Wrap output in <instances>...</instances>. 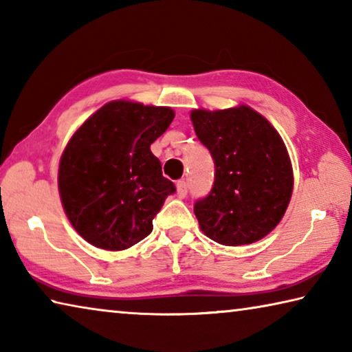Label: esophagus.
<instances>
[{"label":"esophagus","mask_w":352,"mask_h":352,"mask_svg":"<svg viewBox=\"0 0 352 352\" xmlns=\"http://www.w3.org/2000/svg\"><path fill=\"white\" fill-rule=\"evenodd\" d=\"M177 195L180 199H184L188 195V183L184 180L177 182Z\"/></svg>","instance_id":"obj_1"}]
</instances>
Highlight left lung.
Wrapping results in <instances>:
<instances>
[{"instance_id":"left-lung-1","label":"left lung","mask_w":352,"mask_h":352,"mask_svg":"<svg viewBox=\"0 0 352 352\" xmlns=\"http://www.w3.org/2000/svg\"><path fill=\"white\" fill-rule=\"evenodd\" d=\"M190 121L216 164L208 197L194 214L205 236L222 245H248L281 222L294 190V169L284 141L248 105L192 110Z\"/></svg>"}]
</instances>
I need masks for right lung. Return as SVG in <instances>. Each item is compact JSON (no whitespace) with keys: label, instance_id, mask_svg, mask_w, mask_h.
<instances>
[{"label":"right lung","instance_id":"1","mask_svg":"<svg viewBox=\"0 0 352 352\" xmlns=\"http://www.w3.org/2000/svg\"><path fill=\"white\" fill-rule=\"evenodd\" d=\"M169 107L111 100L71 136L58 163V194L73 228L91 245L121 252L152 233L174 183L151 144L170 126Z\"/></svg>","mask_w":352,"mask_h":352}]
</instances>
